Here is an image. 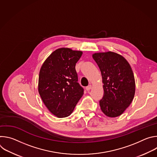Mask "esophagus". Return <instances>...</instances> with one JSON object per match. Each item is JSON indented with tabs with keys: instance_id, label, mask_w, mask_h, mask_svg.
<instances>
[{
	"instance_id": "34e87169",
	"label": "esophagus",
	"mask_w": 157,
	"mask_h": 157,
	"mask_svg": "<svg viewBox=\"0 0 157 157\" xmlns=\"http://www.w3.org/2000/svg\"><path fill=\"white\" fill-rule=\"evenodd\" d=\"M92 88V86H91V85H89V86H87L86 87V90L87 91H89V90H90V89Z\"/></svg>"
}]
</instances>
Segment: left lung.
<instances>
[{
	"instance_id": "left-lung-1",
	"label": "left lung",
	"mask_w": 157,
	"mask_h": 157,
	"mask_svg": "<svg viewBox=\"0 0 157 157\" xmlns=\"http://www.w3.org/2000/svg\"><path fill=\"white\" fill-rule=\"evenodd\" d=\"M93 57L101 70L104 84V96L99 101L101 109L108 117L119 116L130 105L135 94V78L131 67L116 53H98Z\"/></svg>"
}]
</instances>
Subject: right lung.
<instances>
[{
    "instance_id": "right-lung-1",
    "label": "right lung",
    "mask_w": 157,
    "mask_h": 157,
    "mask_svg": "<svg viewBox=\"0 0 157 157\" xmlns=\"http://www.w3.org/2000/svg\"><path fill=\"white\" fill-rule=\"evenodd\" d=\"M82 52L59 48L45 60L39 73L38 92L48 109L59 118L69 116L84 94L75 66Z\"/></svg>"
}]
</instances>
